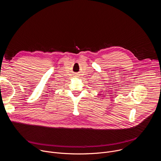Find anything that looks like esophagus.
<instances>
[{"instance_id":"34e87169","label":"esophagus","mask_w":161,"mask_h":161,"mask_svg":"<svg viewBox=\"0 0 161 161\" xmlns=\"http://www.w3.org/2000/svg\"><path fill=\"white\" fill-rule=\"evenodd\" d=\"M76 76H77V75H76Z\"/></svg>"}]
</instances>
